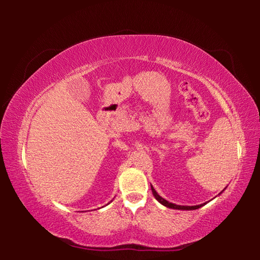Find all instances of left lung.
Returning a JSON list of instances; mask_svg holds the SVG:
<instances>
[{
	"instance_id": "obj_1",
	"label": "left lung",
	"mask_w": 260,
	"mask_h": 260,
	"mask_svg": "<svg viewBox=\"0 0 260 260\" xmlns=\"http://www.w3.org/2000/svg\"><path fill=\"white\" fill-rule=\"evenodd\" d=\"M151 190H152V193H153V196H155V199L159 202L160 204H162L164 206H166V208H170V209H174V210H196V209H200L201 206H203V205H205L206 203H203V204H200V205H193V206H187V205H177V204H174V203H171V202H169V201H166L165 199H162L161 196H159L158 195V192L155 190V188H153L152 186H151ZM223 190H225V189H223ZM222 190V191H223ZM221 191V192H222ZM220 192V193H221ZM219 193V195H220Z\"/></svg>"
}]
</instances>
